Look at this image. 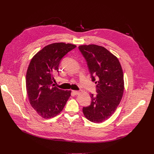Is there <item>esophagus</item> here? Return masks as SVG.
<instances>
[{
	"label": "esophagus",
	"mask_w": 154,
	"mask_h": 154,
	"mask_svg": "<svg viewBox=\"0 0 154 154\" xmlns=\"http://www.w3.org/2000/svg\"><path fill=\"white\" fill-rule=\"evenodd\" d=\"M72 93L75 94V95H78L79 93H80V91H75V90H74V91H72Z\"/></svg>",
	"instance_id": "34e87169"
}]
</instances>
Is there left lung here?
I'll list each match as a JSON object with an SVG mask.
<instances>
[{"label": "left lung", "instance_id": "8db88e82", "mask_svg": "<svg viewBox=\"0 0 154 154\" xmlns=\"http://www.w3.org/2000/svg\"><path fill=\"white\" fill-rule=\"evenodd\" d=\"M79 49L87 63L93 82L96 84V96L90 94L91 105L83 108L87 119L100 123L110 118L119 104L124 89L121 64L114 55L102 46L82 45Z\"/></svg>", "mask_w": 154, "mask_h": 154}]
</instances>
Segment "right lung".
<instances>
[{"mask_svg": "<svg viewBox=\"0 0 154 154\" xmlns=\"http://www.w3.org/2000/svg\"><path fill=\"white\" fill-rule=\"evenodd\" d=\"M76 48L72 44L56 42L45 46L32 59L26 74V90L31 106L42 118L56 116L71 96V91L53 83L62 58Z\"/></svg>", "mask_w": 154, "mask_h": 154, "instance_id": "add662e5", "label": "right lung"}]
</instances>
